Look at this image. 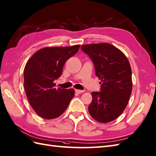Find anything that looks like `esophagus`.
<instances>
[{"label": "esophagus", "instance_id": "obj_1", "mask_svg": "<svg viewBox=\"0 0 156 156\" xmlns=\"http://www.w3.org/2000/svg\"><path fill=\"white\" fill-rule=\"evenodd\" d=\"M75 92L78 94H82L84 92V90H75Z\"/></svg>", "mask_w": 156, "mask_h": 156}]
</instances>
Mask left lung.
<instances>
[{
  "instance_id": "obj_1",
  "label": "left lung",
  "mask_w": 156,
  "mask_h": 156,
  "mask_svg": "<svg viewBox=\"0 0 156 156\" xmlns=\"http://www.w3.org/2000/svg\"><path fill=\"white\" fill-rule=\"evenodd\" d=\"M81 50L92 60L96 76L102 81L100 92H92L89 113L101 123L113 121L124 112L132 93L129 61L124 53L108 43L82 45Z\"/></svg>"
}]
</instances>
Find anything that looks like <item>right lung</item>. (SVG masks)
Returning a JSON list of instances; mask_svg holds the SVG:
<instances>
[{"label":"right lung","mask_w":156,"mask_h":156,"mask_svg":"<svg viewBox=\"0 0 156 156\" xmlns=\"http://www.w3.org/2000/svg\"><path fill=\"white\" fill-rule=\"evenodd\" d=\"M80 45L39 50L24 70V86L30 106L44 119L58 118L74 96V89L56 88L54 81L62 73L65 62L76 54Z\"/></svg>","instance_id":"add662e5"}]
</instances>
